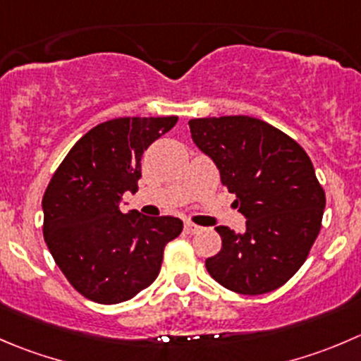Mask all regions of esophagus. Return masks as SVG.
Segmentation results:
<instances>
[{
  "instance_id": "esophagus-1",
  "label": "esophagus",
  "mask_w": 361,
  "mask_h": 361,
  "mask_svg": "<svg viewBox=\"0 0 361 361\" xmlns=\"http://www.w3.org/2000/svg\"><path fill=\"white\" fill-rule=\"evenodd\" d=\"M199 231H201V227L199 226H195V224L192 222H185V233L187 234H195L199 233Z\"/></svg>"
}]
</instances>
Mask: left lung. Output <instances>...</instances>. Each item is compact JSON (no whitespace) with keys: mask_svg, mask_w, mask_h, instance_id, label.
Instances as JSON below:
<instances>
[{"mask_svg":"<svg viewBox=\"0 0 361 361\" xmlns=\"http://www.w3.org/2000/svg\"><path fill=\"white\" fill-rule=\"evenodd\" d=\"M188 125L247 219L245 233L215 227L222 248L206 259L208 274L240 295L275 291L302 268L321 229L326 197L309 155L257 118H195Z\"/></svg>","mask_w":361,"mask_h":361,"instance_id":"obj_1","label":"left lung"}]
</instances>
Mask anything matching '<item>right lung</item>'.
Masks as SVG:
<instances>
[{
	"mask_svg": "<svg viewBox=\"0 0 361 361\" xmlns=\"http://www.w3.org/2000/svg\"><path fill=\"white\" fill-rule=\"evenodd\" d=\"M178 116L116 118L84 134L52 174L44 199V238L66 281L84 298L114 305L159 277L164 248L183 229L176 216L123 213L137 190L141 157Z\"/></svg>",
	"mask_w": 361,
	"mask_h": 361,
	"instance_id": "right-lung-1",
	"label": "right lung"
}]
</instances>
